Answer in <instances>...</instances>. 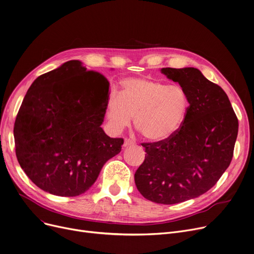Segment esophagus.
Masks as SVG:
<instances>
[{"mask_svg":"<svg viewBox=\"0 0 254 254\" xmlns=\"http://www.w3.org/2000/svg\"><path fill=\"white\" fill-rule=\"evenodd\" d=\"M135 145V142L130 140V139H126L125 140V143H124V147L127 148V147H129V146H134Z\"/></svg>","mask_w":254,"mask_h":254,"instance_id":"34e87169","label":"esophagus"}]
</instances>
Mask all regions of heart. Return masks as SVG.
Returning <instances> with one entry per match:
<instances>
[{"label":"heart","mask_w":254,"mask_h":254,"mask_svg":"<svg viewBox=\"0 0 254 254\" xmlns=\"http://www.w3.org/2000/svg\"><path fill=\"white\" fill-rule=\"evenodd\" d=\"M190 107L185 90L147 77H130L122 82V91H112L107 102V119L115 131L131 124L148 141L161 142L182 127Z\"/></svg>","instance_id":"heart-1"}]
</instances>
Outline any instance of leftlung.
<instances>
[{"label": "left lung", "instance_id": "1", "mask_svg": "<svg viewBox=\"0 0 254 254\" xmlns=\"http://www.w3.org/2000/svg\"><path fill=\"white\" fill-rule=\"evenodd\" d=\"M161 71L185 90L189 111L174 136L142 143L146 154L135 183L145 198L172 205L197 197L216 184L232 162L239 123L224 90L199 70Z\"/></svg>", "mask_w": 254, "mask_h": 254}]
</instances>
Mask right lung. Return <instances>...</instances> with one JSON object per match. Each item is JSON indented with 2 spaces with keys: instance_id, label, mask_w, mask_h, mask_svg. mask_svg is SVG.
<instances>
[{
  "instance_id": "add662e5",
  "label": "right lung",
  "mask_w": 254,
  "mask_h": 254,
  "mask_svg": "<svg viewBox=\"0 0 254 254\" xmlns=\"http://www.w3.org/2000/svg\"><path fill=\"white\" fill-rule=\"evenodd\" d=\"M108 92L107 78L79 61L39 76L30 86L13 132L17 161L39 189L81 194L122 150L124 139L110 138L101 127Z\"/></svg>"
}]
</instances>
